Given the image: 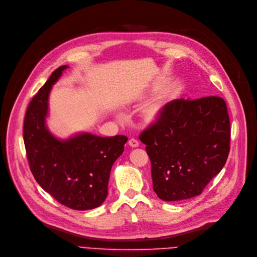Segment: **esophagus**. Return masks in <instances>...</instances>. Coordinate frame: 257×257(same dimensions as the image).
<instances>
[{
    "label": "esophagus",
    "instance_id": "esophagus-1",
    "mask_svg": "<svg viewBox=\"0 0 257 257\" xmlns=\"http://www.w3.org/2000/svg\"><path fill=\"white\" fill-rule=\"evenodd\" d=\"M128 145H130L131 147H138V146H139V142H138V140H136V139L132 138V139H130V141H128Z\"/></svg>",
    "mask_w": 257,
    "mask_h": 257
}]
</instances>
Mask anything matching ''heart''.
Here are the masks:
<instances>
[{
    "instance_id": "obj_1",
    "label": "heart",
    "mask_w": 257,
    "mask_h": 257,
    "mask_svg": "<svg viewBox=\"0 0 257 257\" xmlns=\"http://www.w3.org/2000/svg\"><path fill=\"white\" fill-rule=\"evenodd\" d=\"M161 114V105H154L147 112V117L149 120H156ZM118 118H121V115H118Z\"/></svg>"
}]
</instances>
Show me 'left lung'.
I'll use <instances>...</instances> for the list:
<instances>
[{
	"label": "left lung",
	"mask_w": 257,
	"mask_h": 257,
	"mask_svg": "<svg viewBox=\"0 0 257 257\" xmlns=\"http://www.w3.org/2000/svg\"><path fill=\"white\" fill-rule=\"evenodd\" d=\"M139 138L152 162L154 191L159 198L190 199L201 194L227 160V107L218 96L173 99Z\"/></svg>",
	"instance_id": "1"
}]
</instances>
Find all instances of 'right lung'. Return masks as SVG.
I'll list each match as a JSON object with an SVG mask.
<instances>
[{
  "mask_svg": "<svg viewBox=\"0 0 257 257\" xmlns=\"http://www.w3.org/2000/svg\"><path fill=\"white\" fill-rule=\"evenodd\" d=\"M68 67L56 69L30 102L24 142L30 168L39 186L61 204L87 210L99 206L107 197L112 166L122 155L127 137H100L81 132L62 139L49 130L52 88Z\"/></svg>",
  "mask_w": 257,
  "mask_h": 257,
  "instance_id": "right-lung-1",
  "label": "right lung"
}]
</instances>
